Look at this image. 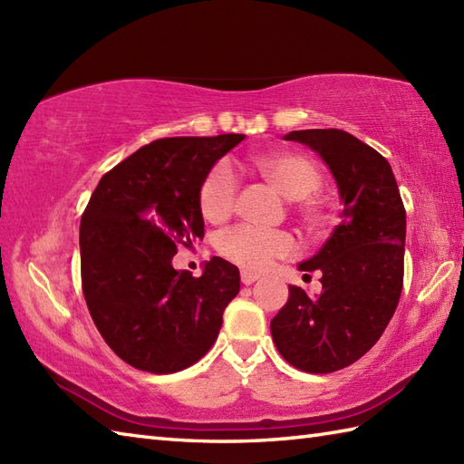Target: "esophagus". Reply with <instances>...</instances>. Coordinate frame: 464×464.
<instances>
[{
    "mask_svg": "<svg viewBox=\"0 0 464 464\" xmlns=\"http://www.w3.org/2000/svg\"><path fill=\"white\" fill-rule=\"evenodd\" d=\"M257 279H259L257 273H253V271H241V283H243V285H251V283H255Z\"/></svg>",
    "mask_w": 464,
    "mask_h": 464,
    "instance_id": "34e87169",
    "label": "esophagus"
}]
</instances>
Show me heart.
<instances>
[{
  "mask_svg": "<svg viewBox=\"0 0 464 464\" xmlns=\"http://www.w3.org/2000/svg\"><path fill=\"white\" fill-rule=\"evenodd\" d=\"M253 169L271 183L283 197L295 201V211L303 225L321 233L329 223L324 205L313 197L323 185V175L309 157L293 151H271L251 157ZM237 203V179L225 163L215 165L205 175L199 189V209L207 221L227 219ZM215 247L225 259L245 269H265L273 259L289 257L297 251L293 235L283 229H261L253 225H235L221 231Z\"/></svg>",
  "mask_w": 464,
  "mask_h": 464,
  "instance_id": "heart-1",
  "label": "heart"
}]
</instances>
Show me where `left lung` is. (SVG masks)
<instances>
[{
    "label": "left lung",
    "instance_id": "8db88e82",
    "mask_svg": "<svg viewBox=\"0 0 464 464\" xmlns=\"http://www.w3.org/2000/svg\"><path fill=\"white\" fill-rule=\"evenodd\" d=\"M317 151L339 185L343 215L317 255L299 265L321 271L323 291L289 287L271 321L281 357L304 372H333L359 361L387 329L402 291L407 213L389 161L343 130L285 135Z\"/></svg>",
    "mask_w": 464,
    "mask_h": 464
}]
</instances>
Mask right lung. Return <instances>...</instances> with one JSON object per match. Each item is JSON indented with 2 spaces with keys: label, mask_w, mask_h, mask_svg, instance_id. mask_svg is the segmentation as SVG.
I'll return each mask as SVG.
<instances>
[{
  "label": "right lung",
  "mask_w": 464,
  "mask_h": 464,
  "mask_svg": "<svg viewBox=\"0 0 464 464\" xmlns=\"http://www.w3.org/2000/svg\"><path fill=\"white\" fill-rule=\"evenodd\" d=\"M245 135L165 137L143 145L95 187L82 215V287L97 331L131 367L167 374L213 347L239 269L221 257L201 277L175 271L179 247L203 239L199 189Z\"/></svg>",
  "instance_id": "obj_1"
}]
</instances>
